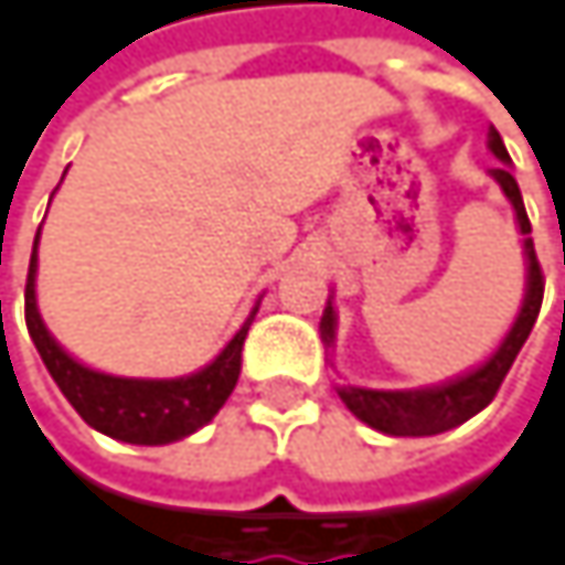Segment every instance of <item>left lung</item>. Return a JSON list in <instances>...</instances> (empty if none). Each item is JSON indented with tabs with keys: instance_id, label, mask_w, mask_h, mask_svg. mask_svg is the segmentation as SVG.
<instances>
[{
	"instance_id": "1",
	"label": "left lung",
	"mask_w": 565,
	"mask_h": 565,
	"mask_svg": "<svg viewBox=\"0 0 565 565\" xmlns=\"http://www.w3.org/2000/svg\"><path fill=\"white\" fill-rule=\"evenodd\" d=\"M491 153L504 163V167H494L491 175L501 182L504 195L510 199L513 212H516V225H520V235L523 238V252H526V297H523V307L510 327V333L504 337V343L498 347V353L478 366L475 373L455 380V383H445V386H435V390H418V393H383V390H360V386H343L340 398L347 402V408L366 422L370 428L383 431V435H395V438H422V435H438V431H448L461 422H468L471 415H478L484 405H491V398L498 395L504 376L510 373L520 347L526 343L533 323H536V313H540V303H543V268L536 262V252H533V238H530V218H526V209H523V195H520V185L516 179L510 175L508 163V147L501 140V134L491 127V140H488ZM320 330H323V343H333V307L327 303L323 310V320H320Z\"/></svg>"
}]
</instances>
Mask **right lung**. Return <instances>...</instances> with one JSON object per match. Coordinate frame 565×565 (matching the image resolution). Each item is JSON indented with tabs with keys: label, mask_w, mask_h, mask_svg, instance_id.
I'll list each match as a JSON object with an SVG mask.
<instances>
[{
	"label": "right lung",
	"mask_w": 565,
	"mask_h": 565,
	"mask_svg": "<svg viewBox=\"0 0 565 565\" xmlns=\"http://www.w3.org/2000/svg\"><path fill=\"white\" fill-rule=\"evenodd\" d=\"M35 252H39V238L32 248L29 281H25V323L57 390L90 428L130 445H170L215 418V412L225 405V398L232 395L242 376V350H245L248 323L205 370L182 380H120V376L94 373L57 347L39 317Z\"/></svg>",
	"instance_id": "1"
}]
</instances>
